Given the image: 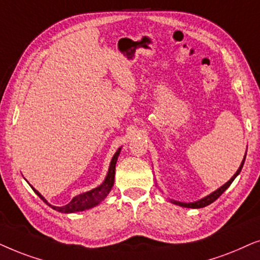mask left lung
<instances>
[{"mask_svg": "<svg viewBox=\"0 0 260 260\" xmlns=\"http://www.w3.org/2000/svg\"><path fill=\"white\" fill-rule=\"evenodd\" d=\"M246 152H247V150H246ZM245 158H246V153H245L243 161H241V164H240V166H239V169L237 170V172H235V174L233 175V177H232L230 181H228L227 183H224L222 186H220V188L216 189L215 191H213L212 193H209V195H207L206 197H203V199H201L199 201H195V202H179V201H175V200H170V201H171L172 203H175V205H177L179 207H184V208H195L196 209V208H203V207L209 206L210 203H213L214 201L217 200L221 195H222V193L224 192V190L228 189V186L232 184V182L234 181L235 177H237V176L240 174L241 169H243V166H244Z\"/></svg>", "mask_w": 260, "mask_h": 260, "instance_id": "obj_1", "label": "left lung"}]
</instances>
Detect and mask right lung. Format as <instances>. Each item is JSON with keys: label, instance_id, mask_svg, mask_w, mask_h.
<instances>
[{"label": "right lung", "instance_id": "right-lung-1", "mask_svg": "<svg viewBox=\"0 0 260 260\" xmlns=\"http://www.w3.org/2000/svg\"><path fill=\"white\" fill-rule=\"evenodd\" d=\"M120 152H121V147L115 152V154L113 155L112 160H110L108 172H107L105 181H103L101 184H100L99 186H96L95 189H91V190H89V191L79 193V195L75 196L74 199H72L70 202L68 203V205H65L63 207H55V206L50 205V203L46 201V199H45V197L41 195L38 190L34 189L32 185H30V188L34 190V192H36L37 195L39 196L47 206H50L52 209L57 210V212L70 214V213L83 212V210L94 208V207L100 205V203H101L102 201L105 200L107 196H108V193L110 192V190H112V188H113L114 178H115V166H116V161H117V158H119Z\"/></svg>", "mask_w": 260, "mask_h": 260}]
</instances>
